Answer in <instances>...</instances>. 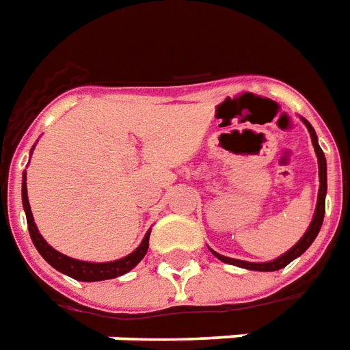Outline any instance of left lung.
Returning <instances> with one entry per match:
<instances>
[{"label":"left lung","instance_id":"obj_1","mask_svg":"<svg viewBox=\"0 0 350 350\" xmlns=\"http://www.w3.org/2000/svg\"><path fill=\"white\" fill-rule=\"evenodd\" d=\"M301 121H304L305 126H307V131H309V134H310V139H312V145H314L316 156H318V169H320V191H318V203H316L314 218H312V221H310L307 232L301 236V239H299L298 243L294 245L293 249H288L285 254H282L280 258H276V260H272V261H265V263H252V261L234 260V258H227V256L218 254V252H214V250L211 249V252H213V254L216 256L218 260L225 261V263H229V265L241 267V269H249V271H267V272L280 271V269H283V267H287L291 261L296 260L298 256L304 254L305 250L309 249L310 245H312V241L316 239V236H318V232H320V229H321V224H323V216H325L327 161H325V154H323L321 147L318 145V136H316V132H314V129H312V125H310L307 120H304V118H301Z\"/></svg>","mask_w":350,"mask_h":350}]
</instances>
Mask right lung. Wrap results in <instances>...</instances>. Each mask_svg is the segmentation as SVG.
<instances>
[{
  "instance_id": "1",
  "label": "right lung",
  "mask_w": 350,
  "mask_h": 350,
  "mask_svg": "<svg viewBox=\"0 0 350 350\" xmlns=\"http://www.w3.org/2000/svg\"><path fill=\"white\" fill-rule=\"evenodd\" d=\"M21 200H23V208L25 214H27V225H29L30 238H32V243L38 249L43 260L46 263H51L56 271L67 274V276L78 280V282H101V280H112V278H118L125 272L132 271L134 267L143 260V256L147 254L148 250V236L150 232L145 234V238L139 243L134 252H131L125 258L116 261H107V263H92V261H81L74 260V258H68V256L57 252L56 249H52L51 245L46 243L43 236L40 234L38 227L34 224V218H32V211H30L29 196H27V174L23 172V185H21Z\"/></svg>"
}]
</instances>
